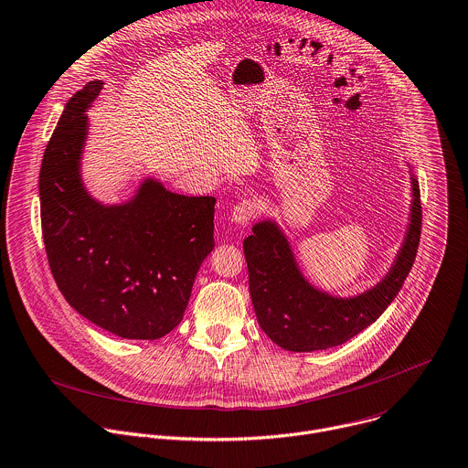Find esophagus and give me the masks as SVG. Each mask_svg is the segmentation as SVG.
Masks as SVG:
<instances>
[{"label": "esophagus", "instance_id": "34e87169", "mask_svg": "<svg viewBox=\"0 0 468 468\" xmlns=\"http://www.w3.org/2000/svg\"><path fill=\"white\" fill-rule=\"evenodd\" d=\"M257 204L253 202V200H242V202H239L233 209H231V215H229V218H231V222L235 224V226H246V224H250V220L257 215Z\"/></svg>", "mask_w": 468, "mask_h": 468}]
</instances>
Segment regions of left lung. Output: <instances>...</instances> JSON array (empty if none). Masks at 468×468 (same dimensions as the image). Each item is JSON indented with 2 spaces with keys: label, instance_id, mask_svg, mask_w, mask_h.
Segmentation results:
<instances>
[{
  "label": "left lung",
  "instance_id": "obj_1",
  "mask_svg": "<svg viewBox=\"0 0 468 468\" xmlns=\"http://www.w3.org/2000/svg\"><path fill=\"white\" fill-rule=\"evenodd\" d=\"M411 171V206L404 240L380 281L355 295H335L310 282L275 218H264L244 239L250 295L261 329L284 351L336 347L375 324L400 292L420 239V193Z\"/></svg>",
  "mask_w": 468,
  "mask_h": 468
}]
</instances>
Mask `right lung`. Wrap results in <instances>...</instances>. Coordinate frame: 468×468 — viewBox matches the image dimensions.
<instances>
[{
  "label": "right lung",
  "mask_w": 468,
  "mask_h": 468,
  "mask_svg": "<svg viewBox=\"0 0 468 468\" xmlns=\"http://www.w3.org/2000/svg\"><path fill=\"white\" fill-rule=\"evenodd\" d=\"M102 84L90 80L66 102L44 152V244L58 290L82 318L124 340H158L182 322L215 248L217 200L173 193L154 176L119 204L90 195L82 155Z\"/></svg>",
  "instance_id": "right-lung-1"
}]
</instances>
